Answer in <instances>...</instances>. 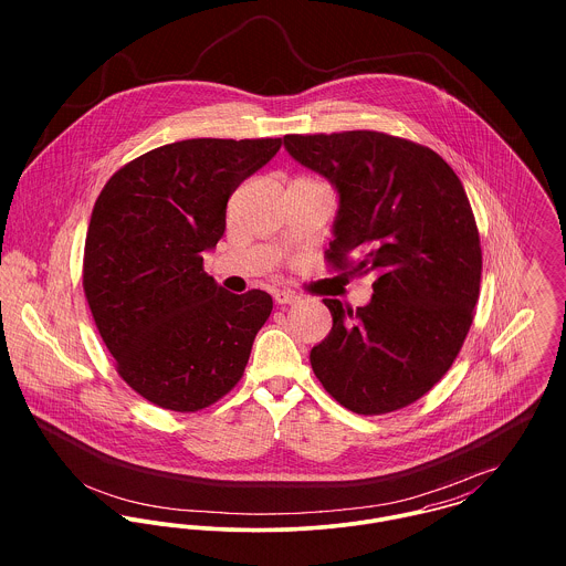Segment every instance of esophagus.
<instances>
[{
  "instance_id": "obj_1",
  "label": "esophagus",
  "mask_w": 566,
  "mask_h": 566,
  "mask_svg": "<svg viewBox=\"0 0 566 566\" xmlns=\"http://www.w3.org/2000/svg\"><path fill=\"white\" fill-rule=\"evenodd\" d=\"M274 301H276L279 305H294V303L298 301V296H296L294 292H287V290H279V292H274Z\"/></svg>"
}]
</instances>
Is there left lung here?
<instances>
[{"label":"left lung","mask_w":566,"mask_h":566,"mask_svg":"<svg viewBox=\"0 0 566 566\" xmlns=\"http://www.w3.org/2000/svg\"><path fill=\"white\" fill-rule=\"evenodd\" d=\"M287 155L337 191L328 261L375 272L368 305L324 298L331 333L312 348L324 390L355 413L429 392L458 357L480 298L482 248L467 191L433 150L375 130L285 135Z\"/></svg>","instance_id":"obj_1"}]
</instances>
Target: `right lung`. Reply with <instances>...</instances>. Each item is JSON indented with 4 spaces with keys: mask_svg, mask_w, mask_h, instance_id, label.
I'll return each instance as SVG.
<instances>
[{
    "mask_svg": "<svg viewBox=\"0 0 566 566\" xmlns=\"http://www.w3.org/2000/svg\"><path fill=\"white\" fill-rule=\"evenodd\" d=\"M281 139H185L111 176L95 200L82 285L122 379L150 403L198 411L240 379L272 296L231 294L205 270L227 202Z\"/></svg>",
    "mask_w": 566,
    "mask_h": 566,
    "instance_id": "right-lung-1",
    "label": "right lung"
}]
</instances>
